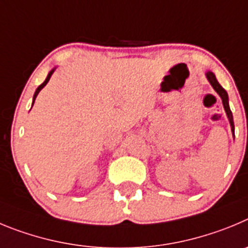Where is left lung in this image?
I'll return each instance as SVG.
<instances>
[{
	"label": "left lung",
	"mask_w": 248,
	"mask_h": 248,
	"mask_svg": "<svg viewBox=\"0 0 248 248\" xmlns=\"http://www.w3.org/2000/svg\"><path fill=\"white\" fill-rule=\"evenodd\" d=\"M206 78H207V80H209V82L211 84V86L214 88V90L218 93V96L221 97L222 105H224V108H225V111H226L227 119H229V121H230V126H231V131H232L233 136H235V124H233L232 112H231V110H230V106H229V96H227V93L225 91V89L222 88L220 84H218V81L216 80L215 74H214V73H211V71H207Z\"/></svg>",
	"instance_id": "left-lung-1"
}]
</instances>
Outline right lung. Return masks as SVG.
<instances>
[{"label": "right lung", "instance_id": "add662e5", "mask_svg": "<svg viewBox=\"0 0 248 248\" xmlns=\"http://www.w3.org/2000/svg\"><path fill=\"white\" fill-rule=\"evenodd\" d=\"M54 70H55V68H54V69H52V70L49 71L48 77H46V79L44 80V82H43V84H41V85H39V86H38V88H37V90H35V93H34V96H33V102H32V106H33V104H34V101H35V97H37V95H38V93H39V91H41L42 89H43L44 86H46V84H48L49 79H50V77H52V74H53V73H54Z\"/></svg>", "mask_w": 248, "mask_h": 248}]
</instances>
